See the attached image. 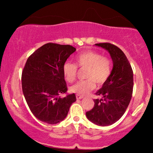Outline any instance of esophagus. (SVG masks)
Instances as JSON below:
<instances>
[{"label":"esophagus","instance_id":"obj_1","mask_svg":"<svg viewBox=\"0 0 153 153\" xmlns=\"http://www.w3.org/2000/svg\"><path fill=\"white\" fill-rule=\"evenodd\" d=\"M76 97L77 100H81V99H82V98H83V96H81V95H76Z\"/></svg>","mask_w":153,"mask_h":153}]
</instances>
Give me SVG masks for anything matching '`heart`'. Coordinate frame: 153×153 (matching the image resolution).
<instances>
[{
	"label": "heart",
	"instance_id": "obj_1",
	"mask_svg": "<svg viewBox=\"0 0 153 153\" xmlns=\"http://www.w3.org/2000/svg\"><path fill=\"white\" fill-rule=\"evenodd\" d=\"M77 66L87 68L84 81H78L70 88V91L79 95H85L95 88V82L98 85L104 84L111 73V63L109 59L102 57L101 54L93 51H86L78 54L75 58ZM77 67L70 62H65L62 66V73L69 83L74 81Z\"/></svg>",
	"mask_w": 153,
	"mask_h": 153
}]
</instances>
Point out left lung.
<instances>
[{
	"instance_id": "1",
	"label": "left lung",
	"mask_w": 153,
	"mask_h": 153,
	"mask_svg": "<svg viewBox=\"0 0 153 153\" xmlns=\"http://www.w3.org/2000/svg\"><path fill=\"white\" fill-rule=\"evenodd\" d=\"M106 50L113 61L110 76L95 93L100 97L94 100L95 106L86 112V117L94 124L108 126L117 122L125 114L133 91V71L122 50L110 43L95 44Z\"/></svg>"
}]
</instances>
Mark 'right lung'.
Listing matches in <instances>:
<instances>
[{
  "label": "right lung",
  "mask_w": 153,
  "mask_h": 153,
  "mask_svg": "<svg viewBox=\"0 0 153 153\" xmlns=\"http://www.w3.org/2000/svg\"><path fill=\"white\" fill-rule=\"evenodd\" d=\"M76 50L70 45L47 43L27 60L22 76L23 93L32 114L42 122H61L76 101L74 93L58 97L68 91L62 66Z\"/></svg>",
  "instance_id": "right-lung-1"
}]
</instances>
